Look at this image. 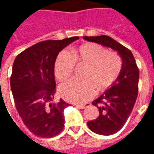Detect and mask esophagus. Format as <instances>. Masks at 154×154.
Returning a JSON list of instances; mask_svg holds the SVG:
<instances>
[{"mask_svg": "<svg viewBox=\"0 0 154 154\" xmlns=\"http://www.w3.org/2000/svg\"><path fill=\"white\" fill-rule=\"evenodd\" d=\"M91 103H86V104H82V105H77V108H79V109H85V108H87V107L90 106Z\"/></svg>", "mask_w": 154, "mask_h": 154, "instance_id": "1", "label": "esophagus"}]
</instances>
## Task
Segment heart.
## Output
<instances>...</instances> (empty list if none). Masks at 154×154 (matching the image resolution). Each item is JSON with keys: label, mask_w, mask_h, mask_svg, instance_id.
<instances>
[{"label": "heart", "mask_w": 154, "mask_h": 154, "mask_svg": "<svg viewBox=\"0 0 154 154\" xmlns=\"http://www.w3.org/2000/svg\"><path fill=\"white\" fill-rule=\"evenodd\" d=\"M75 64L85 65L83 79L70 80L59 87L63 99L73 103H84L95 96L97 89L103 91L111 87L122 69V60L116 52L108 51L100 44L86 43L72 52L63 50L54 63V74L58 80L65 81L72 76Z\"/></svg>", "instance_id": "obj_1"}]
</instances>
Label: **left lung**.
<instances>
[{
	"instance_id": "left-lung-1",
	"label": "left lung",
	"mask_w": 154,
	"mask_h": 154,
	"mask_svg": "<svg viewBox=\"0 0 154 154\" xmlns=\"http://www.w3.org/2000/svg\"><path fill=\"white\" fill-rule=\"evenodd\" d=\"M83 38L111 48L122 58V69L116 82L92 102L99 110V116L87 122L92 132L111 135L122 129L134 106L139 91V67L132 52L109 36H84Z\"/></svg>"
}]
</instances>
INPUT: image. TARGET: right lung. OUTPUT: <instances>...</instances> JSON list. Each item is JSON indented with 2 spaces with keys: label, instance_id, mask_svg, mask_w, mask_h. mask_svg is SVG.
<instances>
[{
  "label": "right lung",
  "instance_id": "right-lung-1",
  "mask_svg": "<svg viewBox=\"0 0 154 154\" xmlns=\"http://www.w3.org/2000/svg\"><path fill=\"white\" fill-rule=\"evenodd\" d=\"M78 38L39 42L14 61L11 88L15 107L25 125L38 137L53 138L63 129V110L68 104L54 100V63L59 52Z\"/></svg>",
  "mask_w": 154,
  "mask_h": 154
}]
</instances>
